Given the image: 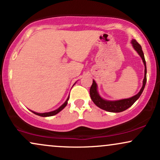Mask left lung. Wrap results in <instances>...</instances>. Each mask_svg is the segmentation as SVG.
Segmentation results:
<instances>
[{"label": "left lung", "instance_id": "obj_1", "mask_svg": "<svg viewBox=\"0 0 160 160\" xmlns=\"http://www.w3.org/2000/svg\"><path fill=\"white\" fill-rule=\"evenodd\" d=\"M131 43L134 49L138 52V54L140 56L142 59L143 63L144 65V78L143 80V85L142 87L141 88L140 91L138 93L134 96L128 98H123L120 99V100H107V99H104L101 96L98 91V85H97L96 82L93 80L92 85L89 93H90L91 99L92 102H94L95 105L101 109L104 110V111L108 112H112V113H120V112L126 111L128 108L131 107L132 104L139 98L141 95L142 94L143 91L146 85L147 82V67H146V62H145V58L144 56V52L142 51L141 45L135 40L132 39L131 40Z\"/></svg>", "mask_w": 160, "mask_h": 160}]
</instances>
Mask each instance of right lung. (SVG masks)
<instances>
[{
    "label": "right lung",
    "mask_w": 160,
    "mask_h": 160,
    "mask_svg": "<svg viewBox=\"0 0 160 160\" xmlns=\"http://www.w3.org/2000/svg\"><path fill=\"white\" fill-rule=\"evenodd\" d=\"M68 99H69V96L68 97L67 99H66L65 102H64V103L62 104L59 108H57L56 110H55V111H50V112H46V113H38V112L33 111H32V113H34V114L40 116V117H51V116H54V115L57 114V113H59L60 111H62V110H63L64 108L66 107V105H67V104H68Z\"/></svg>",
    "instance_id": "add662e5"
}]
</instances>
